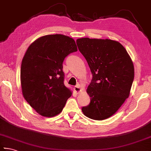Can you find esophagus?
<instances>
[{
  "label": "esophagus",
  "instance_id": "34e87169",
  "mask_svg": "<svg viewBox=\"0 0 151 151\" xmlns=\"http://www.w3.org/2000/svg\"><path fill=\"white\" fill-rule=\"evenodd\" d=\"M74 90L76 92V93H79L81 91V89L80 88V86L79 85H77V86H75V88H74Z\"/></svg>",
  "mask_w": 151,
  "mask_h": 151
}]
</instances>
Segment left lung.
<instances>
[{
  "mask_svg": "<svg viewBox=\"0 0 151 151\" xmlns=\"http://www.w3.org/2000/svg\"><path fill=\"white\" fill-rule=\"evenodd\" d=\"M76 44L92 74L86 90L90 102L82 111L90 119H108L129 96L134 79L132 60L124 47L114 40L84 37L76 40Z\"/></svg>",
  "mask_w": 151,
  "mask_h": 151,
  "instance_id": "left-lung-1",
  "label": "left lung"
}]
</instances>
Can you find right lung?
<instances>
[{"instance_id":"1","label":"right lung","mask_w":151,"mask_h":151,"mask_svg":"<svg viewBox=\"0 0 151 151\" xmlns=\"http://www.w3.org/2000/svg\"><path fill=\"white\" fill-rule=\"evenodd\" d=\"M75 51V40L61 34L41 37L27 49L21 65L22 91L27 102L41 116L58 115L72 95L64 84L63 63Z\"/></svg>"}]
</instances>
